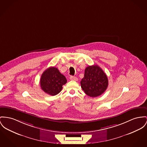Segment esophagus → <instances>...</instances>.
Segmentation results:
<instances>
[{"label": "esophagus", "mask_w": 147, "mask_h": 147, "mask_svg": "<svg viewBox=\"0 0 147 147\" xmlns=\"http://www.w3.org/2000/svg\"><path fill=\"white\" fill-rule=\"evenodd\" d=\"M70 80H73V81H77L78 80V78H77L76 77H75V76H70Z\"/></svg>", "instance_id": "obj_1"}]
</instances>
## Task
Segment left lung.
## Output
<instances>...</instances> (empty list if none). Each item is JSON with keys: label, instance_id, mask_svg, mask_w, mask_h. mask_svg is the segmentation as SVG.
Returning a JSON list of instances; mask_svg holds the SVG:
<instances>
[{"label": "left lung", "instance_id": "left-lung-1", "mask_svg": "<svg viewBox=\"0 0 147 147\" xmlns=\"http://www.w3.org/2000/svg\"><path fill=\"white\" fill-rule=\"evenodd\" d=\"M108 77L98 65L88 66L85 70L81 86L90 97H97L103 94L108 86Z\"/></svg>", "mask_w": 147, "mask_h": 147}]
</instances>
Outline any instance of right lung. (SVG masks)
<instances>
[{
  "label": "right lung",
  "mask_w": 147,
  "mask_h": 147,
  "mask_svg": "<svg viewBox=\"0 0 147 147\" xmlns=\"http://www.w3.org/2000/svg\"><path fill=\"white\" fill-rule=\"evenodd\" d=\"M67 80L55 67H50L42 74L40 84L41 88L46 93L55 96L61 92L62 86L66 84Z\"/></svg>",
  "instance_id": "1"
}]
</instances>
